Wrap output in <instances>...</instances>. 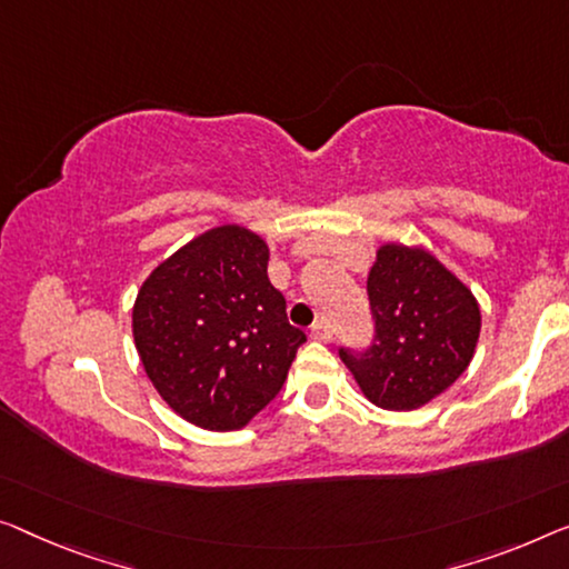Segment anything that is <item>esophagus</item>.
I'll use <instances>...</instances> for the list:
<instances>
[{"label":"esophagus","mask_w":569,"mask_h":569,"mask_svg":"<svg viewBox=\"0 0 569 569\" xmlns=\"http://www.w3.org/2000/svg\"><path fill=\"white\" fill-rule=\"evenodd\" d=\"M311 339H317V342H332V329H329L325 319L311 327Z\"/></svg>","instance_id":"esophagus-1"}]
</instances>
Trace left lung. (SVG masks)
<instances>
[{
    "mask_svg": "<svg viewBox=\"0 0 569 569\" xmlns=\"http://www.w3.org/2000/svg\"><path fill=\"white\" fill-rule=\"evenodd\" d=\"M376 342L339 358L370 403L413 411L442 396L472 362L480 303L435 252L383 242L368 273Z\"/></svg>",
    "mask_w": 569,
    "mask_h": 569,
    "instance_id": "obj_1",
    "label": "left lung"
}]
</instances>
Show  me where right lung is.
<instances>
[{
  "instance_id": "1",
  "label": "right lung",
  "mask_w": 569,
  "mask_h": 569,
  "mask_svg": "<svg viewBox=\"0 0 569 569\" xmlns=\"http://www.w3.org/2000/svg\"><path fill=\"white\" fill-rule=\"evenodd\" d=\"M270 250L219 224L152 268L132 307L146 376L178 417L209 431L248 427L286 383L307 342L268 278Z\"/></svg>"
}]
</instances>
